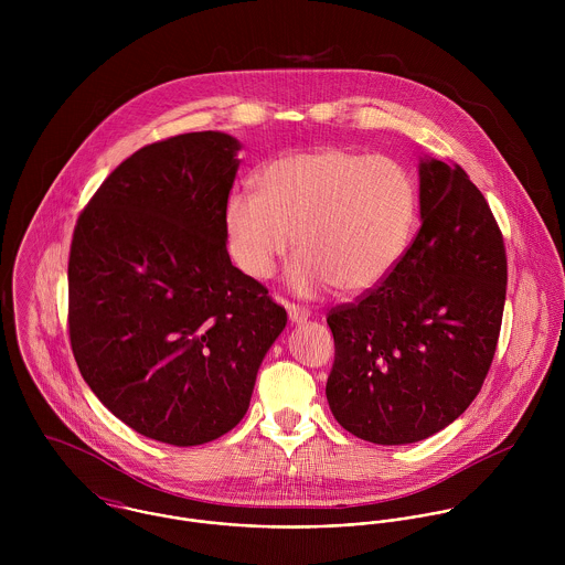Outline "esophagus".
Here are the masks:
<instances>
[{
  "instance_id": "34e87169",
  "label": "esophagus",
  "mask_w": 565,
  "mask_h": 565,
  "mask_svg": "<svg viewBox=\"0 0 565 565\" xmlns=\"http://www.w3.org/2000/svg\"><path fill=\"white\" fill-rule=\"evenodd\" d=\"M311 318V311L309 309H302V307H296V305H289V320L294 323L307 322Z\"/></svg>"
}]
</instances>
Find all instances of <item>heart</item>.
I'll use <instances>...</instances> for the list:
<instances>
[{"label": "heart", "instance_id": "b5f03b06", "mask_svg": "<svg viewBox=\"0 0 565 565\" xmlns=\"http://www.w3.org/2000/svg\"><path fill=\"white\" fill-rule=\"evenodd\" d=\"M415 213L417 189L403 162L332 146L267 162L258 191L228 195L224 233L249 278H269L296 243L298 291L332 285L343 296H361L403 260Z\"/></svg>", "mask_w": 565, "mask_h": 565}]
</instances>
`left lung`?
<instances>
[{
  "instance_id": "1",
  "label": "left lung",
  "mask_w": 565,
  "mask_h": 565,
  "mask_svg": "<svg viewBox=\"0 0 565 565\" xmlns=\"http://www.w3.org/2000/svg\"><path fill=\"white\" fill-rule=\"evenodd\" d=\"M419 217L390 278L326 318L330 411L348 433L381 446L422 441L472 404L502 323V233L459 164L419 161Z\"/></svg>"
}]
</instances>
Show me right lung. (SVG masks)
<instances>
[{
  "label": "right lung",
  "mask_w": 565,
  "mask_h": 565,
  "mask_svg": "<svg viewBox=\"0 0 565 565\" xmlns=\"http://www.w3.org/2000/svg\"><path fill=\"white\" fill-rule=\"evenodd\" d=\"M239 150L213 130L141 148L102 182L72 239L82 379L115 417L171 446L213 441L242 422L287 323L226 249Z\"/></svg>",
  "instance_id": "obj_1"
}]
</instances>
